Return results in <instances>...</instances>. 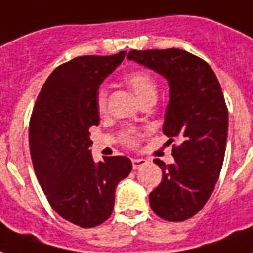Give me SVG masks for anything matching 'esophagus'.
Listing matches in <instances>:
<instances>
[{"mask_svg":"<svg viewBox=\"0 0 253 253\" xmlns=\"http://www.w3.org/2000/svg\"><path fill=\"white\" fill-rule=\"evenodd\" d=\"M146 164H147V160H143V158H132V168L134 169H141Z\"/></svg>","mask_w":253,"mask_h":253,"instance_id":"1","label":"esophagus"}]
</instances>
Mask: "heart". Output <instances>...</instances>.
Wrapping results in <instances>:
<instances>
[{"instance_id":"1","label":"heart","mask_w":253,"mask_h":253,"mask_svg":"<svg viewBox=\"0 0 253 253\" xmlns=\"http://www.w3.org/2000/svg\"><path fill=\"white\" fill-rule=\"evenodd\" d=\"M127 85L134 91L136 95V98L141 103L146 102V100H151V99L157 98V83H155L154 78L151 76L149 72L146 71H134L126 75ZM107 99L108 93L107 89L102 87L98 89L96 93V106H98L99 111H104L107 107ZM123 142L127 145H135L136 135L134 131H126L123 134Z\"/></svg>"}]
</instances>
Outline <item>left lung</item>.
<instances>
[{"instance_id": "left-lung-1", "label": "left lung", "mask_w": 253, "mask_h": 253, "mask_svg": "<svg viewBox=\"0 0 253 253\" xmlns=\"http://www.w3.org/2000/svg\"><path fill=\"white\" fill-rule=\"evenodd\" d=\"M127 59L164 76L169 104L162 131L173 146L174 162L165 165L162 181L149 196L150 207L166 221L197 214L214 190L228 136V110L213 69L203 59L177 49L130 50Z\"/></svg>"}]
</instances>
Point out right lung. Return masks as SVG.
<instances>
[{"label": "right lung", "mask_w": 253, "mask_h": 253, "mask_svg": "<svg viewBox=\"0 0 253 253\" xmlns=\"http://www.w3.org/2000/svg\"><path fill=\"white\" fill-rule=\"evenodd\" d=\"M126 50L112 56H80L49 75L33 108L29 149L35 173L50 207L82 228L111 216L115 189L132 169L123 155L95 162L89 127L99 125V85L121 64Z\"/></svg>", "instance_id": "obj_1"}]
</instances>
